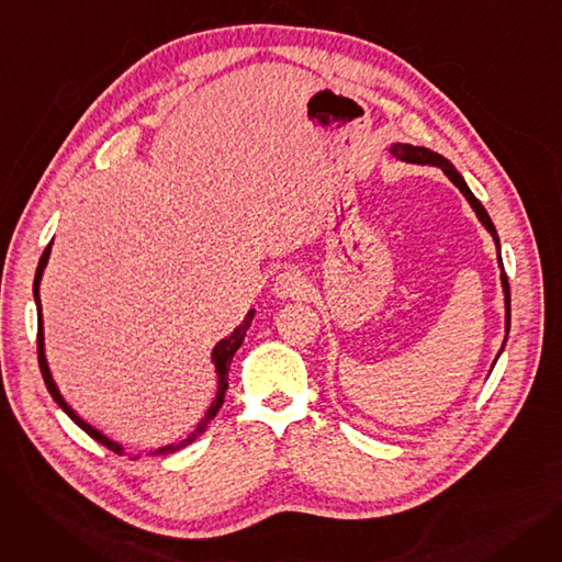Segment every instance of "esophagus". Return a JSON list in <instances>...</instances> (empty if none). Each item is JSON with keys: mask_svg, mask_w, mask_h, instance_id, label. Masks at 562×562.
<instances>
[{"mask_svg": "<svg viewBox=\"0 0 562 562\" xmlns=\"http://www.w3.org/2000/svg\"><path fill=\"white\" fill-rule=\"evenodd\" d=\"M307 289V280L299 271H284L273 282V296L280 301L289 299H301Z\"/></svg>", "mask_w": 562, "mask_h": 562, "instance_id": "1", "label": "esophagus"}]
</instances>
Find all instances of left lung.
<instances>
[{
	"label": "left lung",
	"instance_id": "obj_1",
	"mask_svg": "<svg viewBox=\"0 0 562 562\" xmlns=\"http://www.w3.org/2000/svg\"><path fill=\"white\" fill-rule=\"evenodd\" d=\"M390 155L394 157V159H398V161H405V164H417V166H437V168H441V172H445L449 180L460 189V193L467 198V202L471 204V210L476 212V218L481 221V225L492 234V239H494V246H496V252H498V269H501V286H504V303H506V337H504V344H501V348H498V352H496V358H494V362H492V369H494V364H496V360L501 358V352H504V348H506V341H508V333H510V286H508V278H506V271H504V261H501V244H498V234H496V227H494V223H492V218H490V214L485 212V206L479 202V198L471 193V189L467 187V182H464V177L456 170V166L449 161V159H445L441 155H437V153H432V150H428V147H419V145H412V143H392L390 147ZM492 369H490V373H492Z\"/></svg>",
	"mask_w": 562,
	"mask_h": 562
}]
</instances>
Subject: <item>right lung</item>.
Returning <instances> with one entry per match:
<instances>
[{"label":"right lung","instance_id":"right-lung-1","mask_svg":"<svg viewBox=\"0 0 562 562\" xmlns=\"http://www.w3.org/2000/svg\"><path fill=\"white\" fill-rule=\"evenodd\" d=\"M49 252H52V244L45 248V252H43V257H41V261H38L36 278H34V301H36V312H38V364H41L43 380H45L47 392L52 394L54 403H56L58 407H61V409L66 412V415H68L81 430H86L88 435H91L95 441H100V445H104L106 449H111V451L123 456V453H127V451H125V447L121 445V441H115V439L106 437L102 430H98L95 426H91L86 419H81V417L77 415V412L68 405V401L64 398V394L58 392L56 382H54V378H52V371H49V364H47V358H45V330H43V305H41V280H43V273H45V266H47V261H49ZM252 318H255V310H248L246 318L239 323V326H236L227 337H223V339L212 348V364H214V371H216V378H218V385H216V396H214L212 405L206 407L204 417L200 419V424L195 426V430L189 432V437H184L182 441H172V445H166V447L155 449L150 456H168V453H175V451H180V449L189 447L191 441H195V439L206 430V426L212 424V419L218 415V409H221V405H223V401H225V392H227V373H229L232 358H234V352L239 350V346L244 344V337H246V333H248V328H250ZM136 458H138V456H136Z\"/></svg>","mask_w":562,"mask_h":562}]
</instances>
